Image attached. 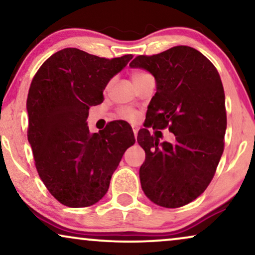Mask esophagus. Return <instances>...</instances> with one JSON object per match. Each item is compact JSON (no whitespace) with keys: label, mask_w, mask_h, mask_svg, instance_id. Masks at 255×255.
Here are the masks:
<instances>
[{"label":"esophagus","mask_w":255,"mask_h":255,"mask_svg":"<svg viewBox=\"0 0 255 255\" xmlns=\"http://www.w3.org/2000/svg\"><path fill=\"white\" fill-rule=\"evenodd\" d=\"M133 134H134V138H137L138 131H137V128H133Z\"/></svg>","instance_id":"34e87169"}]
</instances>
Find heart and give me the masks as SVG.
<instances>
[{"label":"heart","mask_w":255,"mask_h":255,"mask_svg":"<svg viewBox=\"0 0 255 255\" xmlns=\"http://www.w3.org/2000/svg\"><path fill=\"white\" fill-rule=\"evenodd\" d=\"M145 75H148V74H147V73L141 72V71L134 72L133 74H132V81H135V80L140 79V78H142V76H145ZM121 115L124 118H127V120H130V121H135V120H137V113H135V111H133V110H131V109H122L121 110Z\"/></svg>","instance_id":"heart-1"}]
</instances>
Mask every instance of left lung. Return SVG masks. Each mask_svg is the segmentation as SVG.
Returning <instances> with one entry per match:
<instances>
[{
    "label": "left lung",
    "mask_w": 255,
    "mask_h": 255,
    "mask_svg": "<svg viewBox=\"0 0 255 255\" xmlns=\"http://www.w3.org/2000/svg\"><path fill=\"white\" fill-rule=\"evenodd\" d=\"M131 68L154 76L156 93L146 113V127L165 128L175 141L159 142L147 128L138 132L146 153L139 169L149 201L163 208L183 207L211 182L224 151L225 94L210 60L189 46H174L159 54L139 55Z\"/></svg>",
    "instance_id": "8db88e82"
}]
</instances>
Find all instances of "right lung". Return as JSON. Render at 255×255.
Masks as SVG:
<instances>
[{"mask_svg":"<svg viewBox=\"0 0 255 255\" xmlns=\"http://www.w3.org/2000/svg\"><path fill=\"white\" fill-rule=\"evenodd\" d=\"M132 58L106 59L64 48L41 65L31 82L27 140L41 181L66 207L102 200L124 152L134 144L124 122H113L99 133L87 123L89 108L103 102L107 85Z\"/></svg>","mask_w":255,"mask_h":255,"instance_id":"add662e5","label":"right lung"}]
</instances>
